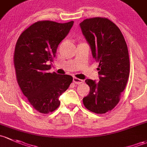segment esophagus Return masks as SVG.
<instances>
[{
    "instance_id": "esophagus-1",
    "label": "esophagus",
    "mask_w": 147,
    "mask_h": 147,
    "mask_svg": "<svg viewBox=\"0 0 147 147\" xmlns=\"http://www.w3.org/2000/svg\"><path fill=\"white\" fill-rule=\"evenodd\" d=\"M73 81L74 84H81L82 83H84V81L81 79H79V78H76V77H74L73 78Z\"/></svg>"
}]
</instances>
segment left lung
<instances>
[{
	"instance_id": "left-lung-1",
	"label": "left lung",
	"mask_w": 147,
	"mask_h": 147,
	"mask_svg": "<svg viewBox=\"0 0 147 147\" xmlns=\"http://www.w3.org/2000/svg\"><path fill=\"white\" fill-rule=\"evenodd\" d=\"M83 34L99 62L98 82L86 79L90 92L83 98L88 110L103 114L113 110L120 99L129 75L127 46L118 27L105 18H93L80 23Z\"/></svg>"
}]
</instances>
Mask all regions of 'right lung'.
Returning a JSON list of instances; mask_svg holds the SVG:
<instances>
[{"label": "right lung", "instance_id": "right-lung-1", "mask_svg": "<svg viewBox=\"0 0 147 147\" xmlns=\"http://www.w3.org/2000/svg\"><path fill=\"white\" fill-rule=\"evenodd\" d=\"M73 25L74 21H38L27 28L16 43L14 66L18 85L32 106L41 113H51L59 106V98L73 81L71 76L49 72V63Z\"/></svg>", "mask_w": 147, "mask_h": 147}]
</instances>
